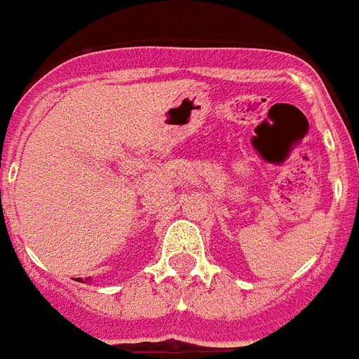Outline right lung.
Here are the masks:
<instances>
[{"instance_id": "obj_1", "label": "right lung", "mask_w": 359, "mask_h": 359, "mask_svg": "<svg viewBox=\"0 0 359 359\" xmlns=\"http://www.w3.org/2000/svg\"><path fill=\"white\" fill-rule=\"evenodd\" d=\"M76 280H80V283H82V279H76ZM86 283H90V279H86Z\"/></svg>"}]
</instances>
